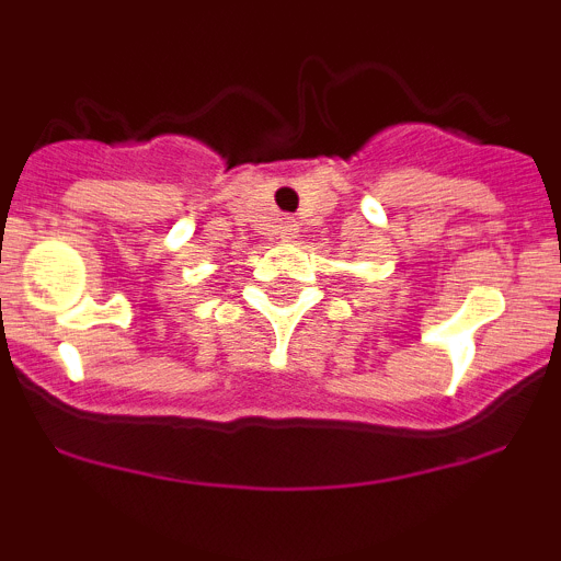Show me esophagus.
I'll list each match as a JSON object with an SVG mask.
<instances>
[{
  "label": "esophagus",
  "instance_id": "1",
  "mask_svg": "<svg viewBox=\"0 0 561 561\" xmlns=\"http://www.w3.org/2000/svg\"><path fill=\"white\" fill-rule=\"evenodd\" d=\"M295 230H297V227L291 225V221H284V227H280V236L291 238V236H295Z\"/></svg>",
  "mask_w": 561,
  "mask_h": 561
}]
</instances>
